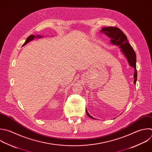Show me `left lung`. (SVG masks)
<instances>
[{
	"label": "left lung",
	"mask_w": 152,
	"mask_h": 152,
	"mask_svg": "<svg viewBox=\"0 0 152 152\" xmlns=\"http://www.w3.org/2000/svg\"><path fill=\"white\" fill-rule=\"evenodd\" d=\"M100 31L104 33L109 37H110L111 43L119 46L121 49V51L126 57L129 66L134 69L135 72L134 75V83L135 85L137 79V71L136 69V54L132 47L128 43L127 37L120 28L115 27H104ZM86 112L87 115L90 118L95 119L88 113L86 109Z\"/></svg>",
	"instance_id": "left-lung-1"
}]
</instances>
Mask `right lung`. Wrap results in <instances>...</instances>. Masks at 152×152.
<instances>
[{"label": "right lung", "instance_id": "1", "mask_svg": "<svg viewBox=\"0 0 152 152\" xmlns=\"http://www.w3.org/2000/svg\"><path fill=\"white\" fill-rule=\"evenodd\" d=\"M36 37H39V38H40V37H42V36H40V35H37V36H34V35H30V36H29L27 37V39H26L25 43L23 44V46H24L25 45H26L27 43H28L30 41L33 40V39H34V38H36Z\"/></svg>", "mask_w": 152, "mask_h": 152}]
</instances>
